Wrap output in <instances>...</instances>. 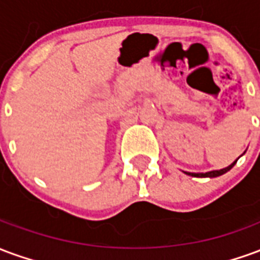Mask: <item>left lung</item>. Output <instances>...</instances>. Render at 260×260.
Returning <instances> with one entry per match:
<instances>
[{
    "label": "left lung",
    "mask_w": 260,
    "mask_h": 260,
    "mask_svg": "<svg viewBox=\"0 0 260 260\" xmlns=\"http://www.w3.org/2000/svg\"><path fill=\"white\" fill-rule=\"evenodd\" d=\"M235 163H237V160H235L234 163L231 164V166H229V167H225V169L223 170H214V171H209V173H199V174H196V173H186V174L192 175V177H201V178H206V177L213 178V177H218V175H223L224 173H227L229 170H231L233 167H234Z\"/></svg>",
    "instance_id": "left-lung-1"
}]
</instances>
